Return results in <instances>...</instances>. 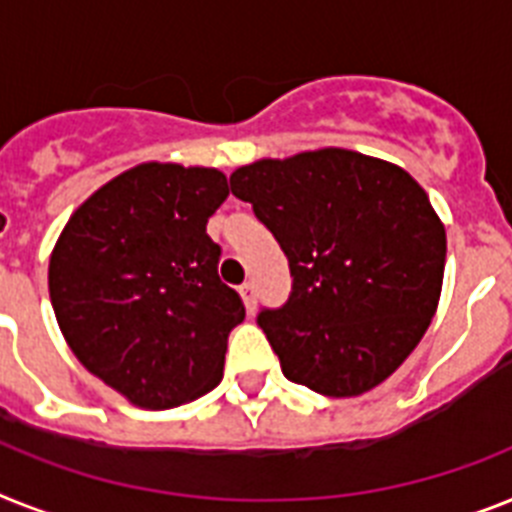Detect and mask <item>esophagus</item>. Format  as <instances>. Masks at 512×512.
I'll return each instance as SVG.
<instances>
[{
  "label": "esophagus",
  "mask_w": 512,
  "mask_h": 512,
  "mask_svg": "<svg viewBox=\"0 0 512 512\" xmlns=\"http://www.w3.org/2000/svg\"><path fill=\"white\" fill-rule=\"evenodd\" d=\"M240 295H243V303H246L248 314H253V308H256V285H253V282H243V285H240Z\"/></svg>",
  "instance_id": "1"
}]
</instances>
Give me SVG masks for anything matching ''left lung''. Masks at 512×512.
<instances>
[{"instance_id":"1","label":"left lung","mask_w":512,"mask_h":512,"mask_svg":"<svg viewBox=\"0 0 512 512\" xmlns=\"http://www.w3.org/2000/svg\"><path fill=\"white\" fill-rule=\"evenodd\" d=\"M232 196L287 256L293 290L256 324L290 382L353 398L411 356L437 311L445 227L411 175L345 149L261 159Z\"/></svg>"}]
</instances>
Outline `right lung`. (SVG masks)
Returning <instances> with one entry per match:
<instances>
[{
	"instance_id": "obj_1",
	"label": "right lung",
	"mask_w": 512,
	"mask_h": 512,
	"mask_svg": "<svg viewBox=\"0 0 512 512\" xmlns=\"http://www.w3.org/2000/svg\"><path fill=\"white\" fill-rule=\"evenodd\" d=\"M230 196L204 167L141 164L75 211L49 261L67 345L130 403L164 411L214 390L240 295L219 280L206 222Z\"/></svg>"
}]
</instances>
